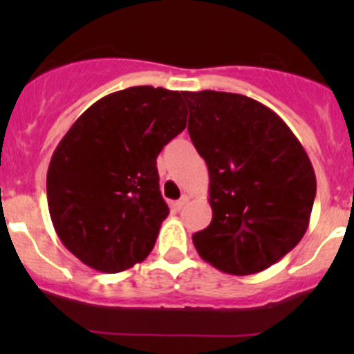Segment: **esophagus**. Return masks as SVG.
<instances>
[{
    "label": "esophagus",
    "instance_id": "obj_1",
    "mask_svg": "<svg viewBox=\"0 0 354 354\" xmlns=\"http://www.w3.org/2000/svg\"><path fill=\"white\" fill-rule=\"evenodd\" d=\"M188 200H190V197H188V195H181V198H180V200H176V202H174V207H176L178 210L183 209V207L187 205V203H188Z\"/></svg>",
    "mask_w": 354,
    "mask_h": 354
}]
</instances>
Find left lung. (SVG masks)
<instances>
[{
  "mask_svg": "<svg viewBox=\"0 0 354 354\" xmlns=\"http://www.w3.org/2000/svg\"><path fill=\"white\" fill-rule=\"evenodd\" d=\"M188 133L209 167L212 221L194 234L205 262L233 276L267 269L310 223L317 180L289 127L267 106L231 92H183Z\"/></svg>",
  "mask_w": 354,
  "mask_h": 354,
  "instance_id": "1",
  "label": "left lung"
}]
</instances>
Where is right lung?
Wrapping results in <instances>:
<instances>
[{
  "mask_svg": "<svg viewBox=\"0 0 354 354\" xmlns=\"http://www.w3.org/2000/svg\"><path fill=\"white\" fill-rule=\"evenodd\" d=\"M181 94L138 85L91 106L48 169V207L62 243L85 266L121 272L147 259L169 214L157 156L187 127Z\"/></svg>",
  "mask_w": 354,
  "mask_h": 354,
  "instance_id": "add662e5",
  "label": "right lung"
}]
</instances>
